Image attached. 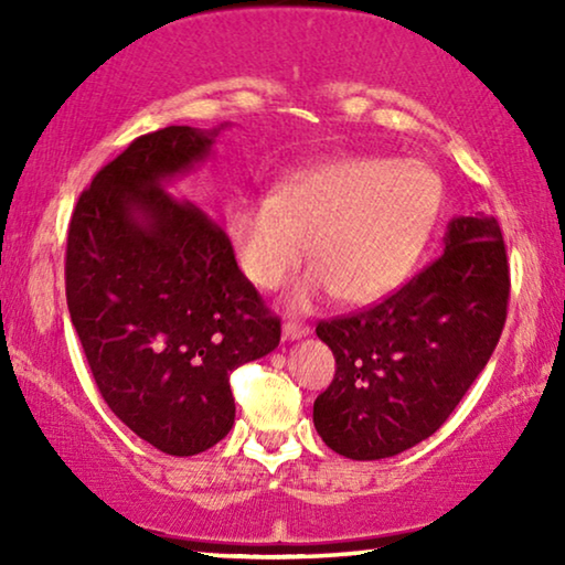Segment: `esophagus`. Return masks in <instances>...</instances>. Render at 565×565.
Listing matches in <instances>:
<instances>
[{"label": "esophagus", "mask_w": 565, "mask_h": 565, "mask_svg": "<svg viewBox=\"0 0 565 565\" xmlns=\"http://www.w3.org/2000/svg\"><path fill=\"white\" fill-rule=\"evenodd\" d=\"M311 334V329L306 327V323H296V321H288L282 327V337L288 339V342H296V339H303Z\"/></svg>", "instance_id": "esophagus-1"}]
</instances>
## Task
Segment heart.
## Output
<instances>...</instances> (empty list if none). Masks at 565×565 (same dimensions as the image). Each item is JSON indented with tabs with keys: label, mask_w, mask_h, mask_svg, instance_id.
I'll list each match as a JSON object with an SVG mask.
<instances>
[{
	"label": "heart",
	"mask_w": 565,
	"mask_h": 565,
	"mask_svg": "<svg viewBox=\"0 0 565 565\" xmlns=\"http://www.w3.org/2000/svg\"><path fill=\"white\" fill-rule=\"evenodd\" d=\"M443 195V180L422 159L337 157L285 174L273 192L238 200L228 236L238 269L265 290L288 280L308 246L316 267L290 292L292 311H308L331 292L367 306L412 277Z\"/></svg>",
	"instance_id": "obj_1"
}]
</instances>
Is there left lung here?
Listing matches in <instances>:
<instances>
[{
    "mask_svg": "<svg viewBox=\"0 0 565 565\" xmlns=\"http://www.w3.org/2000/svg\"><path fill=\"white\" fill-rule=\"evenodd\" d=\"M509 303L493 215L447 223L445 254L367 311L316 327L337 375L313 404L331 450L381 460L435 435L497 350Z\"/></svg>",
    "mask_w": 565,
    "mask_h": 565,
    "instance_id": "1",
    "label": "left lung"
}]
</instances>
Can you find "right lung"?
<instances>
[{
    "label": "right lung",
    "instance_id": "1",
    "mask_svg": "<svg viewBox=\"0 0 565 565\" xmlns=\"http://www.w3.org/2000/svg\"><path fill=\"white\" fill-rule=\"evenodd\" d=\"M226 126H169L99 169L68 223L66 303L110 412L188 458L234 427L228 375L280 344V319L226 231L167 184L211 159Z\"/></svg>",
    "mask_w": 565,
    "mask_h": 565
}]
</instances>
